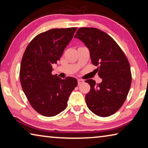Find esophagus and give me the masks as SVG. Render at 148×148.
<instances>
[{"label": "esophagus", "instance_id": "34e87169", "mask_svg": "<svg viewBox=\"0 0 148 148\" xmlns=\"http://www.w3.org/2000/svg\"><path fill=\"white\" fill-rule=\"evenodd\" d=\"M84 82V79H77V83H78V85L83 84Z\"/></svg>", "mask_w": 148, "mask_h": 148}]
</instances>
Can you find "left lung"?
<instances>
[{
  "label": "left lung",
  "instance_id": "1",
  "mask_svg": "<svg viewBox=\"0 0 148 148\" xmlns=\"http://www.w3.org/2000/svg\"><path fill=\"white\" fill-rule=\"evenodd\" d=\"M74 37L82 41L89 50L91 62L101 83L92 79L86 82L91 86L86 101L91 111L101 117L116 113L127 99L132 76L128 59L114 40L106 32L92 27H82Z\"/></svg>",
  "mask_w": 148,
  "mask_h": 148
}]
</instances>
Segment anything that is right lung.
I'll return each instance as SVG.
<instances>
[{"mask_svg": "<svg viewBox=\"0 0 148 148\" xmlns=\"http://www.w3.org/2000/svg\"><path fill=\"white\" fill-rule=\"evenodd\" d=\"M76 29H53L42 32L24 52L19 72L22 89L31 106L42 116H55L66 109L70 95L77 85L74 77L62 79L51 74L52 64L61 58Z\"/></svg>", "mask_w": 148, "mask_h": 148, "instance_id": "obj_1", "label": "right lung"}]
</instances>
